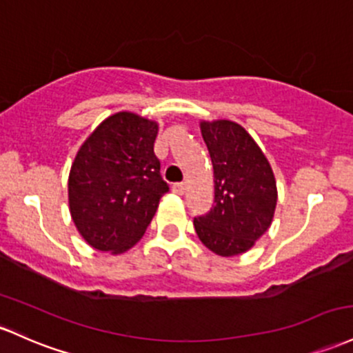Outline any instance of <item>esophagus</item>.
I'll return each mask as SVG.
<instances>
[{"instance_id":"esophagus-1","label":"esophagus","mask_w":353,"mask_h":353,"mask_svg":"<svg viewBox=\"0 0 353 353\" xmlns=\"http://www.w3.org/2000/svg\"><path fill=\"white\" fill-rule=\"evenodd\" d=\"M172 192H176V194H184L185 192V184L184 183H176L172 184Z\"/></svg>"}]
</instances>
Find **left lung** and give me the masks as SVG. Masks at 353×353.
Returning <instances> with one entry per match:
<instances>
[{
    "instance_id": "left-lung-1",
    "label": "left lung",
    "mask_w": 353,
    "mask_h": 353,
    "mask_svg": "<svg viewBox=\"0 0 353 353\" xmlns=\"http://www.w3.org/2000/svg\"><path fill=\"white\" fill-rule=\"evenodd\" d=\"M214 169V206L194 218L203 245L219 256L250 250L270 228L276 183L268 159L250 134L231 120L201 122Z\"/></svg>"
}]
</instances>
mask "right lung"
<instances>
[{"mask_svg": "<svg viewBox=\"0 0 353 353\" xmlns=\"http://www.w3.org/2000/svg\"><path fill=\"white\" fill-rule=\"evenodd\" d=\"M157 130L152 120L119 112L80 147L68 177L70 212L95 250L117 254L132 248L169 191L154 152Z\"/></svg>", "mask_w": 353, "mask_h": 353, "instance_id": "add662e5", "label": "right lung"}]
</instances>
